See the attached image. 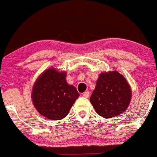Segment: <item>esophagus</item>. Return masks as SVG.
Masks as SVG:
<instances>
[{"instance_id": "obj_1", "label": "esophagus", "mask_w": 157, "mask_h": 157, "mask_svg": "<svg viewBox=\"0 0 157 157\" xmlns=\"http://www.w3.org/2000/svg\"><path fill=\"white\" fill-rule=\"evenodd\" d=\"M83 97H85V98H88L89 96H90V92L89 91H85L84 93L83 94Z\"/></svg>"}]
</instances>
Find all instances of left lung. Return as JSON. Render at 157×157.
Returning <instances> with one entry per match:
<instances>
[{"instance_id": "8db88e82", "label": "left lung", "mask_w": 157, "mask_h": 157, "mask_svg": "<svg viewBox=\"0 0 157 157\" xmlns=\"http://www.w3.org/2000/svg\"><path fill=\"white\" fill-rule=\"evenodd\" d=\"M132 90L125 78L117 71L101 73L90 101L99 115L112 118L125 112L131 101Z\"/></svg>"}]
</instances>
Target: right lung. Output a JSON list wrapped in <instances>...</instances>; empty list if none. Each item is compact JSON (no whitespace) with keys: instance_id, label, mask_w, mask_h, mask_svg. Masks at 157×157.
I'll return each mask as SVG.
<instances>
[{"instance_id":"1","label":"right lung","mask_w":157,"mask_h":157,"mask_svg":"<svg viewBox=\"0 0 157 157\" xmlns=\"http://www.w3.org/2000/svg\"><path fill=\"white\" fill-rule=\"evenodd\" d=\"M66 76V72L49 68L36 80L32 100L42 116L51 120L63 119L80 96L75 87L67 83Z\"/></svg>"}]
</instances>
